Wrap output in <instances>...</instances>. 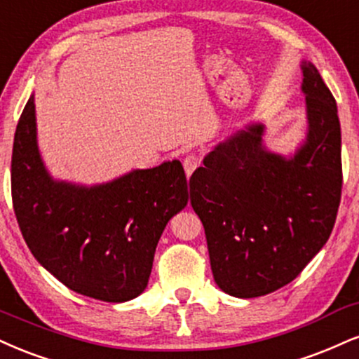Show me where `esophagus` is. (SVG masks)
<instances>
[{
	"label": "esophagus",
	"instance_id": "34e87169",
	"mask_svg": "<svg viewBox=\"0 0 359 359\" xmlns=\"http://www.w3.org/2000/svg\"><path fill=\"white\" fill-rule=\"evenodd\" d=\"M198 165H201V158H198L196 154L187 155V157L184 158V168H185V174H187V177H191L192 172L196 170Z\"/></svg>",
	"mask_w": 359,
	"mask_h": 359
}]
</instances>
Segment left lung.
Wrapping results in <instances>:
<instances>
[{"instance_id":"left-lung-1","label":"left lung","mask_w":359,"mask_h":359,"mask_svg":"<svg viewBox=\"0 0 359 359\" xmlns=\"http://www.w3.org/2000/svg\"><path fill=\"white\" fill-rule=\"evenodd\" d=\"M308 133L292 157L269 152L266 127L219 144L191 177L215 284L234 297L286 286L334 227L343 187L336 100L313 63H301Z\"/></svg>"}]
</instances>
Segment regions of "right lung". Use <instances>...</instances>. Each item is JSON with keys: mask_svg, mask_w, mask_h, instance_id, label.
I'll use <instances>...</instances> for the list:
<instances>
[{"mask_svg": "<svg viewBox=\"0 0 359 359\" xmlns=\"http://www.w3.org/2000/svg\"><path fill=\"white\" fill-rule=\"evenodd\" d=\"M11 196L21 234L48 273L79 294L125 303L147 287L158 239L189 189L179 161L92 187L55 180L38 150L32 95L13 142Z\"/></svg>", "mask_w": 359, "mask_h": 359, "instance_id": "right-lung-1", "label": "right lung"}]
</instances>
